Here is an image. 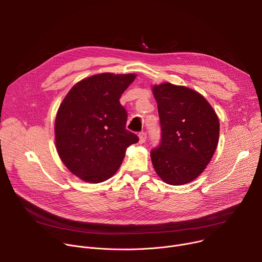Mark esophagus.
<instances>
[{
    "label": "esophagus",
    "mask_w": 262,
    "mask_h": 262,
    "mask_svg": "<svg viewBox=\"0 0 262 262\" xmlns=\"http://www.w3.org/2000/svg\"><path fill=\"white\" fill-rule=\"evenodd\" d=\"M146 139H147V134L145 132H141L139 134V142L144 143L146 141Z\"/></svg>",
    "instance_id": "34e87169"
}]
</instances>
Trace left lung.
Listing matches in <instances>:
<instances>
[{
	"label": "left lung",
	"mask_w": 262,
	"mask_h": 262,
	"mask_svg": "<svg viewBox=\"0 0 262 262\" xmlns=\"http://www.w3.org/2000/svg\"><path fill=\"white\" fill-rule=\"evenodd\" d=\"M160 116V145L150 151L158 175L172 185L198 177L210 162L219 142L215 112L198 92L170 83L155 86Z\"/></svg>",
	"instance_id": "1"
}]
</instances>
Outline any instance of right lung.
Instances as JSON below:
<instances>
[{
    "label": "right lung",
    "mask_w": 262,
    "mask_h": 262,
    "mask_svg": "<svg viewBox=\"0 0 262 262\" xmlns=\"http://www.w3.org/2000/svg\"><path fill=\"white\" fill-rule=\"evenodd\" d=\"M136 74L100 73L74 85L55 122L60 159L71 173L97 183L119 169L128 146L139 141L126 129L127 112L119 99Z\"/></svg>",
    "instance_id": "add662e5"
}]
</instances>
